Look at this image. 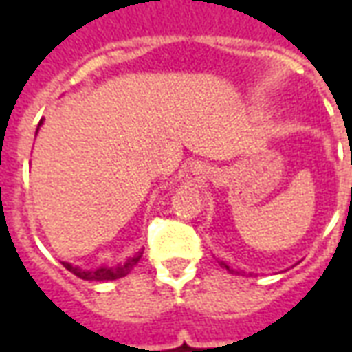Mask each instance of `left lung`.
<instances>
[{
  "label": "left lung",
  "instance_id": "obj_1",
  "mask_svg": "<svg viewBox=\"0 0 352 352\" xmlns=\"http://www.w3.org/2000/svg\"><path fill=\"white\" fill-rule=\"evenodd\" d=\"M221 265H222V267H226V270H228L230 273H234V270H232V267H230L228 264H224V262H221Z\"/></svg>",
  "mask_w": 352,
  "mask_h": 352
}]
</instances>
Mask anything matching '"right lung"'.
Here are the masks:
<instances>
[{"label":"right lung","mask_w":352,"mask_h":352,"mask_svg":"<svg viewBox=\"0 0 352 352\" xmlns=\"http://www.w3.org/2000/svg\"><path fill=\"white\" fill-rule=\"evenodd\" d=\"M43 120L37 126V130L41 128ZM141 254H143V249L139 252H135L133 256L126 260L124 264H118L115 267H109V265H100V267H96V270H85V267H79V265H73L69 262H62L64 264L65 270H69L72 273H75L77 277L85 280H115L120 279V277H126L128 273L133 270V265L138 264L139 258H141Z\"/></svg>","instance_id":"right-lung-1"}]
</instances>
